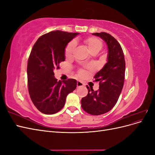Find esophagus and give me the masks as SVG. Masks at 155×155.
I'll return each mask as SVG.
<instances>
[{"label":"esophagus","instance_id":"obj_1","mask_svg":"<svg viewBox=\"0 0 155 155\" xmlns=\"http://www.w3.org/2000/svg\"><path fill=\"white\" fill-rule=\"evenodd\" d=\"M84 85H83V83H82V82H81V81H78V82H77V87H83Z\"/></svg>","mask_w":155,"mask_h":155}]
</instances>
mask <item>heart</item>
I'll return each mask as SVG.
<instances>
[{"mask_svg":"<svg viewBox=\"0 0 155 155\" xmlns=\"http://www.w3.org/2000/svg\"><path fill=\"white\" fill-rule=\"evenodd\" d=\"M84 43H85L87 50L90 54L94 52V51L98 53L103 48V43L101 41L100 39L94 37H87V38L84 40ZM75 46H76V43L74 41L70 42L67 45L64 50V54L67 58H69L72 55ZM79 74L80 76H83L85 74V72L83 70H80Z\"/></svg>","mask_w":155,"mask_h":155,"instance_id":"1","label":"heart"}]
</instances>
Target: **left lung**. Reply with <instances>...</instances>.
I'll list each match as a JSON object with an SVG mask.
<instances>
[{"instance_id": "1", "label": "left lung", "mask_w": 155, "mask_h": 155, "mask_svg": "<svg viewBox=\"0 0 155 155\" xmlns=\"http://www.w3.org/2000/svg\"><path fill=\"white\" fill-rule=\"evenodd\" d=\"M92 34L106 43L107 62L94 76L100 82L99 90L94 91L87 86L88 94L81 99V107L88 114L101 115L110 110L118 100L124 87L125 62L122 48L113 37L105 32Z\"/></svg>"}]
</instances>
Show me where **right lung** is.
I'll return each instance as SVG.
<instances>
[{"mask_svg": "<svg viewBox=\"0 0 155 155\" xmlns=\"http://www.w3.org/2000/svg\"><path fill=\"white\" fill-rule=\"evenodd\" d=\"M79 33L56 30L40 37L31 51L27 67L30 98L42 113L53 114L64 107L67 95L77 87V81H58L54 70L65 60L68 43Z\"/></svg>", "mask_w": 155, "mask_h": 155, "instance_id": "obj_1", "label": "right lung"}]
</instances>
